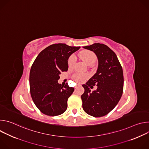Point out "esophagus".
Returning a JSON list of instances; mask_svg holds the SVG:
<instances>
[{
  "mask_svg": "<svg viewBox=\"0 0 149 149\" xmlns=\"http://www.w3.org/2000/svg\"><path fill=\"white\" fill-rule=\"evenodd\" d=\"M78 86H79V85H77V86H76L75 87V88H77Z\"/></svg>",
  "mask_w": 149,
  "mask_h": 149,
  "instance_id": "obj_1",
  "label": "esophagus"
}]
</instances>
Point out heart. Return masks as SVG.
Instances as JSON below:
<instances>
[{
  "mask_svg": "<svg viewBox=\"0 0 149 149\" xmlns=\"http://www.w3.org/2000/svg\"><path fill=\"white\" fill-rule=\"evenodd\" d=\"M80 58L88 64L93 63L96 60V55L94 52L91 51L86 50L82 51L79 54ZM76 61V57L74 55H72L70 56L68 60V66L70 68H72L74 63ZM88 77V75L87 74H81V73H75L74 74L72 78V79L77 82H82L86 80Z\"/></svg>",
  "mask_w": 149,
  "mask_h": 149,
  "instance_id": "obj_1",
  "label": "heart"
}]
</instances>
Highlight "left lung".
Returning <instances> with one entry per match:
<instances>
[{"instance_id": "8db88e82", "label": "left lung", "mask_w": 149, "mask_h": 149, "mask_svg": "<svg viewBox=\"0 0 149 149\" xmlns=\"http://www.w3.org/2000/svg\"><path fill=\"white\" fill-rule=\"evenodd\" d=\"M84 48L93 51L98 59L97 71L86 84L81 95L82 108L88 114L100 117L109 114L118 104L123 92L122 67L116 54L107 45L94 44ZM97 85L95 91L90 88Z\"/></svg>"}]
</instances>
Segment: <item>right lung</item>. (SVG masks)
<instances>
[{
    "label": "right lung",
    "mask_w": 149,
    "mask_h": 149,
    "mask_svg": "<svg viewBox=\"0 0 149 149\" xmlns=\"http://www.w3.org/2000/svg\"><path fill=\"white\" fill-rule=\"evenodd\" d=\"M80 48L65 44H55L42 51L31 67L29 75L30 93L39 111L49 116L64 113L67 101L74 91L68 83H58L59 74L67 71L70 56Z\"/></svg>",
    "instance_id": "obj_1"
}]
</instances>
